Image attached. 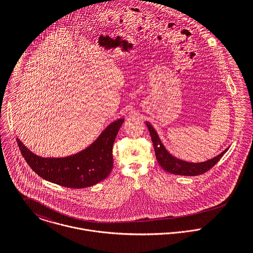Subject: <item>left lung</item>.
<instances>
[{
  "instance_id": "1",
  "label": "left lung",
  "mask_w": 253,
  "mask_h": 253,
  "mask_svg": "<svg viewBox=\"0 0 253 253\" xmlns=\"http://www.w3.org/2000/svg\"><path fill=\"white\" fill-rule=\"evenodd\" d=\"M146 126L149 129L152 142L154 145L155 154L159 165L168 172L177 175H184V176H196L203 174L210 170L212 167H214L218 163V161L223 157V155L228 151L229 147L225 149L221 154H219L213 159L203 163H189L177 159L169 154V152L165 148L162 143L157 131L155 128L150 125L149 122H146Z\"/></svg>"
}]
</instances>
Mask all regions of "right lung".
Segmentation results:
<instances>
[{"label":"right lung","instance_id":"add662e5","mask_svg":"<svg viewBox=\"0 0 253 253\" xmlns=\"http://www.w3.org/2000/svg\"><path fill=\"white\" fill-rule=\"evenodd\" d=\"M124 119L111 123L84 150L64 158H42L32 153L19 138L16 142L30 168L44 180L81 189L104 180L113 169V144Z\"/></svg>","mask_w":253,"mask_h":253}]
</instances>
